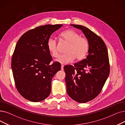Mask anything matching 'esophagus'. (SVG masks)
Segmentation results:
<instances>
[{
	"mask_svg": "<svg viewBox=\"0 0 125 125\" xmlns=\"http://www.w3.org/2000/svg\"><path fill=\"white\" fill-rule=\"evenodd\" d=\"M63 67H64V65H61V70H63L64 69H63Z\"/></svg>",
	"mask_w": 125,
	"mask_h": 125,
	"instance_id": "34e87169",
	"label": "esophagus"
}]
</instances>
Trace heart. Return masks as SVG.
I'll return each mask as SVG.
<instances>
[{"label":"heart","instance_id":"obj_1","mask_svg":"<svg viewBox=\"0 0 125 125\" xmlns=\"http://www.w3.org/2000/svg\"><path fill=\"white\" fill-rule=\"evenodd\" d=\"M62 41L69 44L64 55L60 56L56 61L62 64H67L75 59L80 61L83 59L89 50L88 40L84 37H80L77 32L72 30H67L60 34ZM47 48L51 55L57 58L59 55L57 41L53 38H50L47 42Z\"/></svg>","mask_w":125,"mask_h":125}]
</instances>
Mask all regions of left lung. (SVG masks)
Segmentation results:
<instances>
[{
    "instance_id": "left-lung-1",
    "label": "left lung",
    "mask_w": 125,
    "mask_h": 125,
    "mask_svg": "<svg viewBox=\"0 0 125 125\" xmlns=\"http://www.w3.org/2000/svg\"><path fill=\"white\" fill-rule=\"evenodd\" d=\"M83 31L88 40L89 50L86 59L74 65L64 67L67 93L80 103L94 99L101 92L110 73L107 48L101 38L85 26L71 24Z\"/></svg>"
}]
</instances>
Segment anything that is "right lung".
I'll return each mask as SVG.
<instances>
[{
  "label": "right lung",
  "instance_id": "right-lung-1",
  "mask_svg": "<svg viewBox=\"0 0 125 125\" xmlns=\"http://www.w3.org/2000/svg\"><path fill=\"white\" fill-rule=\"evenodd\" d=\"M63 24L39 26L26 31L16 44L11 66L19 93L30 101L38 102L51 94L52 80L61 64L54 62L47 48V42Z\"/></svg>",
  "mask_w": 125,
  "mask_h": 125
}]
</instances>
